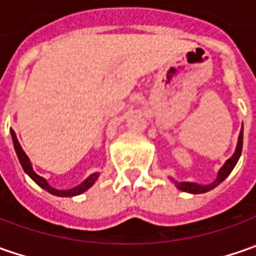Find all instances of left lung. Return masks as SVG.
I'll return each mask as SVG.
<instances>
[{"label":"left lung","mask_w":256,"mask_h":256,"mask_svg":"<svg viewBox=\"0 0 256 256\" xmlns=\"http://www.w3.org/2000/svg\"><path fill=\"white\" fill-rule=\"evenodd\" d=\"M242 141H244V130H241V132H240V136H238V144H236V150H235V152L232 155L231 158L226 161V162L224 164V166H222L221 170L218 171V176H216V180L212 182V184H208V185H200V184H195V182H176L175 181V185H176V188L178 190H181L184 192H190V194H204V192H208L214 190L216 185H220L230 174L234 170V166L236 165L238 162V160H240V156H241L242 152Z\"/></svg>","instance_id":"1"}]
</instances>
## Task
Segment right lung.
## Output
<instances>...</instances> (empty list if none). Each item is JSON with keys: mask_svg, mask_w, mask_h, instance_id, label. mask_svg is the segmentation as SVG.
Returning <instances> with one entry per match:
<instances>
[{"mask_svg": "<svg viewBox=\"0 0 256 256\" xmlns=\"http://www.w3.org/2000/svg\"><path fill=\"white\" fill-rule=\"evenodd\" d=\"M11 136H12L15 152H16V156H18V160H20V164H21L22 170L30 175V178H31L32 181L36 182L41 188H44L45 191H48L50 194H52V195H56V196H75V195H80V194H82V192H85L86 190H90L94 185V182L98 180V175H100V174H92V175H90L82 184H80V185L75 186V188H71V190H55V188H52V186L46 182L45 178L40 176L38 174H35L34 170H32V165L30 162V158L26 156V154L24 152V150L21 148V145H20L18 140H16V135H15V132L12 130H11Z\"/></svg>", "mask_w": 256, "mask_h": 256, "instance_id": "add662e5", "label": "right lung"}]
</instances>
